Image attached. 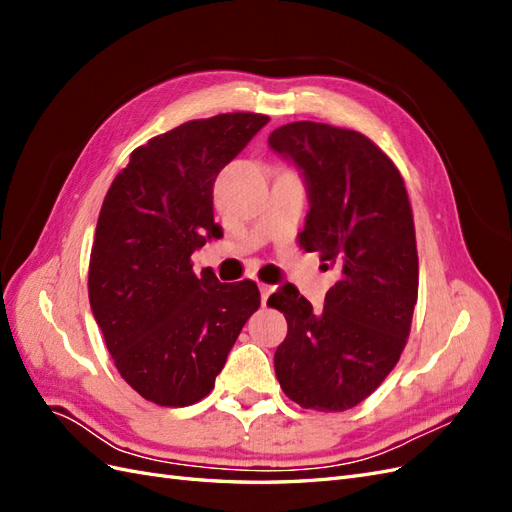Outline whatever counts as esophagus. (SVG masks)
<instances>
[{"instance_id": "1", "label": "esophagus", "mask_w": 512, "mask_h": 512, "mask_svg": "<svg viewBox=\"0 0 512 512\" xmlns=\"http://www.w3.org/2000/svg\"><path fill=\"white\" fill-rule=\"evenodd\" d=\"M275 288L273 286H269V284H260V297H262V305H267V299L271 297V292H273Z\"/></svg>"}]
</instances>
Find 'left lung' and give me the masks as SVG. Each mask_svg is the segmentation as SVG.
Masks as SVG:
<instances>
[{
  "instance_id": "8db88e82",
  "label": "left lung",
  "mask_w": 512,
  "mask_h": 512,
  "mask_svg": "<svg viewBox=\"0 0 512 512\" xmlns=\"http://www.w3.org/2000/svg\"><path fill=\"white\" fill-rule=\"evenodd\" d=\"M269 147L297 164L307 185L299 245L339 275L322 312L292 284L269 297L288 322L275 376L301 408L350 410L391 374L410 335L418 256L404 177L367 136L329 123H286Z\"/></svg>"
}]
</instances>
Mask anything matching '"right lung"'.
<instances>
[{
  "label": "right lung",
  "instance_id": "right-lung-1",
  "mask_svg": "<svg viewBox=\"0 0 512 512\" xmlns=\"http://www.w3.org/2000/svg\"><path fill=\"white\" fill-rule=\"evenodd\" d=\"M269 117L194 119L132 151L108 188L89 258V303L121 378L158 406L207 397L256 309L250 280L192 271V254L222 237L213 183Z\"/></svg>",
  "mask_w": 512,
  "mask_h": 512
}]
</instances>
